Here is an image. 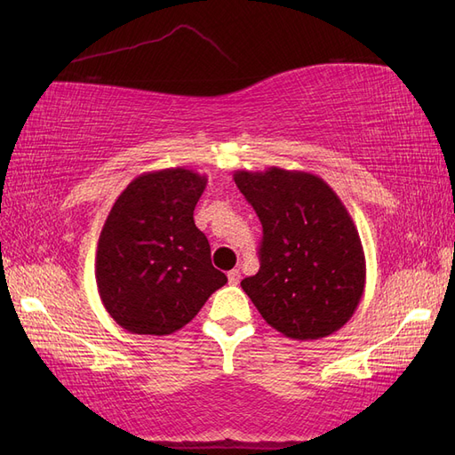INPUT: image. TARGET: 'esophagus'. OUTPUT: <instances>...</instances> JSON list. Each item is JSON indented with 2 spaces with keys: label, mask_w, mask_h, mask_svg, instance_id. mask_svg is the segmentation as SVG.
<instances>
[{
  "label": "esophagus",
  "mask_w": 455,
  "mask_h": 455,
  "mask_svg": "<svg viewBox=\"0 0 455 455\" xmlns=\"http://www.w3.org/2000/svg\"><path fill=\"white\" fill-rule=\"evenodd\" d=\"M228 281H229V284H239V281H241V271H239V269H231V271L228 273Z\"/></svg>",
  "instance_id": "esophagus-1"
}]
</instances>
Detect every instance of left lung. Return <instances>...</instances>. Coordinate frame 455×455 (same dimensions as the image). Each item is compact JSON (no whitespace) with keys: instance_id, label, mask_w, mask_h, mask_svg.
<instances>
[{"instance_id":"8db88e82","label":"left lung","mask_w":455,"mask_h":455,"mask_svg":"<svg viewBox=\"0 0 455 455\" xmlns=\"http://www.w3.org/2000/svg\"><path fill=\"white\" fill-rule=\"evenodd\" d=\"M264 228L259 271L243 291L277 332L291 339L334 334L359 307L366 258L346 204L323 178L269 167L233 174Z\"/></svg>"}]
</instances>
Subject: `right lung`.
<instances>
[{
    "label": "right lung",
    "instance_id": "add662e5",
    "mask_svg": "<svg viewBox=\"0 0 455 455\" xmlns=\"http://www.w3.org/2000/svg\"><path fill=\"white\" fill-rule=\"evenodd\" d=\"M206 176L184 167L136 176L100 231L96 286L127 332L167 336L186 326L228 277L194 222Z\"/></svg>",
    "mask_w": 455,
    "mask_h": 455
}]
</instances>
